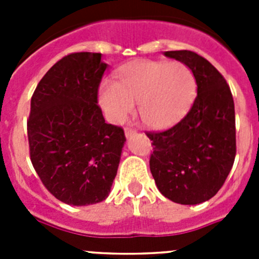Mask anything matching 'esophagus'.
Masks as SVG:
<instances>
[{"label": "esophagus", "instance_id": "obj_1", "mask_svg": "<svg viewBox=\"0 0 259 259\" xmlns=\"http://www.w3.org/2000/svg\"><path fill=\"white\" fill-rule=\"evenodd\" d=\"M135 134H136V131H135V130H132V128H125L124 130V135L127 139H130L131 136H134Z\"/></svg>", "mask_w": 259, "mask_h": 259}]
</instances>
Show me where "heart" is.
<instances>
[{"label": "heart", "mask_w": 259, "mask_h": 259, "mask_svg": "<svg viewBox=\"0 0 259 259\" xmlns=\"http://www.w3.org/2000/svg\"><path fill=\"white\" fill-rule=\"evenodd\" d=\"M196 79L188 66L179 62L141 61L125 66L119 81L105 80L98 102L110 122L120 123L134 109L144 124L162 130L175 124L191 106Z\"/></svg>", "instance_id": "obj_1"}]
</instances>
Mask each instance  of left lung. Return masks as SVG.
Wrapping results in <instances>:
<instances>
[{
  "instance_id": "8db88e82",
  "label": "left lung",
  "mask_w": 259,
  "mask_h": 259,
  "mask_svg": "<svg viewBox=\"0 0 259 259\" xmlns=\"http://www.w3.org/2000/svg\"><path fill=\"white\" fill-rule=\"evenodd\" d=\"M188 66L197 97L188 114L153 141L150 172L164 197L197 205L214 197L227 179L236 155L235 105L227 81L207 59L191 50L164 52Z\"/></svg>"
}]
</instances>
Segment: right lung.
<instances>
[{
	"instance_id": "add662e5",
	"label": "right lung",
	"mask_w": 259,
	"mask_h": 259,
	"mask_svg": "<svg viewBox=\"0 0 259 259\" xmlns=\"http://www.w3.org/2000/svg\"><path fill=\"white\" fill-rule=\"evenodd\" d=\"M107 65L101 53H72L36 87L27 122L29 154L45 188L62 202L85 206L109 196L125 143L97 105Z\"/></svg>"
}]
</instances>
